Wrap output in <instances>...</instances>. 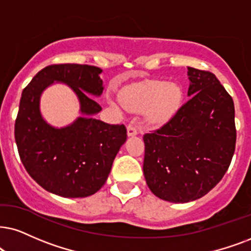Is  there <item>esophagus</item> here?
Returning <instances> with one entry per match:
<instances>
[{
	"mask_svg": "<svg viewBox=\"0 0 251 251\" xmlns=\"http://www.w3.org/2000/svg\"><path fill=\"white\" fill-rule=\"evenodd\" d=\"M136 134H138V129H136L134 125L129 124V125L127 126V135L128 136H134Z\"/></svg>",
	"mask_w": 251,
	"mask_h": 251,
	"instance_id": "obj_1",
	"label": "esophagus"
}]
</instances>
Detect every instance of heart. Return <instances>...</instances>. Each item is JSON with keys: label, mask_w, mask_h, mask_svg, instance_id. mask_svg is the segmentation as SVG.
Wrapping results in <instances>:
<instances>
[{"label": "heart", "mask_w": 251, "mask_h": 251, "mask_svg": "<svg viewBox=\"0 0 251 251\" xmlns=\"http://www.w3.org/2000/svg\"><path fill=\"white\" fill-rule=\"evenodd\" d=\"M120 102L131 111H145L149 125H161L174 117L182 105L183 90L169 81H149L124 89Z\"/></svg>", "instance_id": "heart-1"}]
</instances>
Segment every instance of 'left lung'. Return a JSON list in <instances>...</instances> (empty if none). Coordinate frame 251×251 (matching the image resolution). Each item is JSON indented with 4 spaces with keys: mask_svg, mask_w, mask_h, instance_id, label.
<instances>
[{
    "mask_svg": "<svg viewBox=\"0 0 251 251\" xmlns=\"http://www.w3.org/2000/svg\"><path fill=\"white\" fill-rule=\"evenodd\" d=\"M190 100L144 135V175L158 198L188 202L220 182L235 151L234 102L214 74L188 67Z\"/></svg>",
    "mask_w": 251,
    "mask_h": 251,
    "instance_id": "8db88e82",
    "label": "left lung"
}]
</instances>
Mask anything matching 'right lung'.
Masks as SVG:
<instances>
[{
  "label": "right lung",
  "instance_id": "right-lung-1",
  "mask_svg": "<svg viewBox=\"0 0 251 251\" xmlns=\"http://www.w3.org/2000/svg\"><path fill=\"white\" fill-rule=\"evenodd\" d=\"M103 71L95 66H47L22 93L15 123V140L23 166L41 188L66 198L96 193L106 182L113 160L127 138L124 125L95 119L102 107ZM67 84L79 98L82 117L66 128L47 124L40 112V96L54 81Z\"/></svg>",
  "mask_w": 251,
  "mask_h": 251
}]
</instances>
